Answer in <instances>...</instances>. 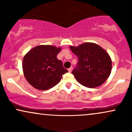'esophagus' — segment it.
Wrapping results in <instances>:
<instances>
[{"mask_svg":"<svg viewBox=\"0 0 132 132\" xmlns=\"http://www.w3.org/2000/svg\"><path fill=\"white\" fill-rule=\"evenodd\" d=\"M72 67H71V68H69V69H68V71H69V72H71V71H72Z\"/></svg>","mask_w":132,"mask_h":132,"instance_id":"1","label":"esophagus"}]
</instances>
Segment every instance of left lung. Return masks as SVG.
I'll return each mask as SVG.
<instances>
[{
  "label": "left lung",
  "instance_id": "left-lung-1",
  "mask_svg": "<svg viewBox=\"0 0 132 132\" xmlns=\"http://www.w3.org/2000/svg\"><path fill=\"white\" fill-rule=\"evenodd\" d=\"M78 61L72 74L81 85L94 88L105 82L110 75L112 61L102 48L93 43L70 46Z\"/></svg>",
  "mask_w": 132,
  "mask_h": 132
}]
</instances>
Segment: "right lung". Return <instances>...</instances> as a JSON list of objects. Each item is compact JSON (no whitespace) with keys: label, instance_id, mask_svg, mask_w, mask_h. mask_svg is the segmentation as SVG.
<instances>
[{"label":"right lung","instance_id":"1","mask_svg":"<svg viewBox=\"0 0 132 132\" xmlns=\"http://www.w3.org/2000/svg\"><path fill=\"white\" fill-rule=\"evenodd\" d=\"M61 48L50 45H40L30 50L23 57V71L27 81L35 88L48 90L61 81L68 72L56 56Z\"/></svg>","mask_w":132,"mask_h":132}]
</instances>
